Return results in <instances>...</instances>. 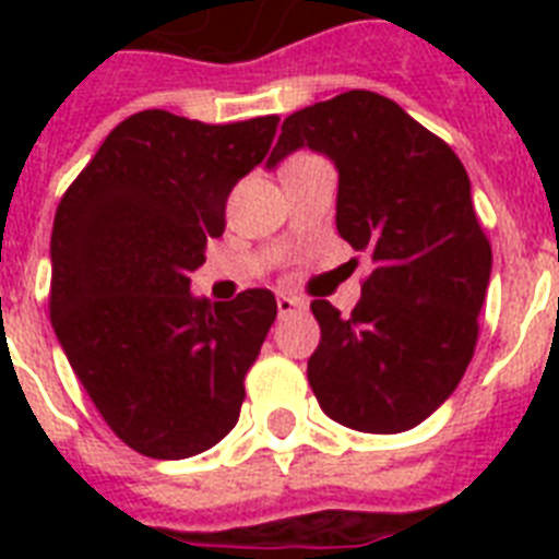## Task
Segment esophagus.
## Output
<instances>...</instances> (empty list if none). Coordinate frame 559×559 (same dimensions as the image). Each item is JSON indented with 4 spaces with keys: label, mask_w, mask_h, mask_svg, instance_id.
<instances>
[{
    "label": "esophagus",
    "mask_w": 559,
    "mask_h": 559,
    "mask_svg": "<svg viewBox=\"0 0 559 559\" xmlns=\"http://www.w3.org/2000/svg\"><path fill=\"white\" fill-rule=\"evenodd\" d=\"M305 301L301 298H293V296H278V316H289L296 313V310H305Z\"/></svg>",
    "instance_id": "esophagus-1"
}]
</instances>
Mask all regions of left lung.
Returning <instances> with one entry per match:
<instances>
[{"label":"left lung","instance_id":"8db88e82","mask_svg":"<svg viewBox=\"0 0 559 559\" xmlns=\"http://www.w3.org/2000/svg\"><path fill=\"white\" fill-rule=\"evenodd\" d=\"M298 147L340 170L336 228L373 270L350 316L316 298L322 342L307 380L357 432L424 424L467 371L493 252L469 177L447 142L377 92L350 90L284 118L266 168Z\"/></svg>","mask_w":559,"mask_h":559}]
</instances>
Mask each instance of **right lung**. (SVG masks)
<instances>
[{"instance_id":"1","label":"right lung","mask_w":559,"mask_h":559,"mask_svg":"<svg viewBox=\"0 0 559 559\" xmlns=\"http://www.w3.org/2000/svg\"><path fill=\"white\" fill-rule=\"evenodd\" d=\"M275 130L278 116L202 124L144 109L104 139L57 205V340L109 429L147 459L211 450L240 417L278 305L270 289L209 305L191 296V272Z\"/></svg>"}]
</instances>
